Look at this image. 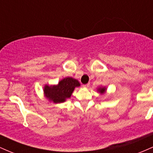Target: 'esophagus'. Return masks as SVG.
Here are the masks:
<instances>
[{"instance_id": "esophagus-1", "label": "esophagus", "mask_w": 153, "mask_h": 153, "mask_svg": "<svg viewBox=\"0 0 153 153\" xmlns=\"http://www.w3.org/2000/svg\"><path fill=\"white\" fill-rule=\"evenodd\" d=\"M89 85H90V83H87V84H85V85H82V86L84 88H88L89 87Z\"/></svg>"}]
</instances>
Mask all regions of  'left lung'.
I'll list each match as a JSON object with an SVG mask.
<instances>
[{"label":"left lung","instance_id":"obj_1","mask_svg":"<svg viewBox=\"0 0 153 153\" xmlns=\"http://www.w3.org/2000/svg\"><path fill=\"white\" fill-rule=\"evenodd\" d=\"M98 92L100 93L101 94H103L106 93V87H99V88L97 89Z\"/></svg>","mask_w":153,"mask_h":153}]
</instances>
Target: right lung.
<instances>
[{"label": "right lung", "mask_w": 153, "mask_h": 153, "mask_svg": "<svg viewBox=\"0 0 153 153\" xmlns=\"http://www.w3.org/2000/svg\"><path fill=\"white\" fill-rule=\"evenodd\" d=\"M80 85L78 80L71 77H66L59 81L57 85H45L44 87V94L49 102L63 103L71 97L75 88Z\"/></svg>", "instance_id": "obj_1"}]
</instances>
